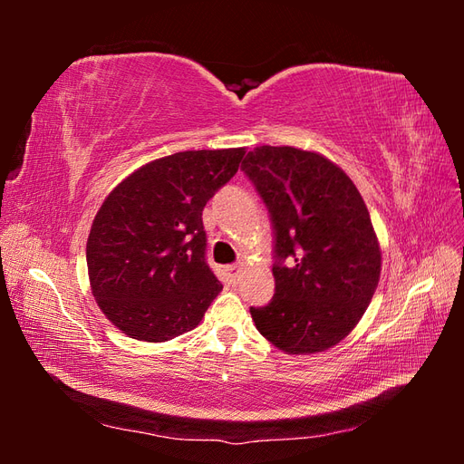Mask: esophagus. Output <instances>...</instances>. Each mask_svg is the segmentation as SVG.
<instances>
[{
	"label": "esophagus",
	"mask_w": 464,
	"mask_h": 464,
	"mask_svg": "<svg viewBox=\"0 0 464 464\" xmlns=\"http://www.w3.org/2000/svg\"><path fill=\"white\" fill-rule=\"evenodd\" d=\"M224 271H227V276H228L230 280H236V278H237V273H240V269H237V265H228Z\"/></svg>",
	"instance_id": "34e87169"
}]
</instances>
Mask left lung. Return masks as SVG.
<instances>
[{
	"label": "left lung",
	"mask_w": 464,
	"mask_h": 464,
	"mask_svg": "<svg viewBox=\"0 0 464 464\" xmlns=\"http://www.w3.org/2000/svg\"><path fill=\"white\" fill-rule=\"evenodd\" d=\"M242 170L275 230V296L249 307L251 317L283 353H323L356 327L379 283L382 249L368 207L353 179L312 150L263 145Z\"/></svg>",
	"instance_id": "8db88e82"
}]
</instances>
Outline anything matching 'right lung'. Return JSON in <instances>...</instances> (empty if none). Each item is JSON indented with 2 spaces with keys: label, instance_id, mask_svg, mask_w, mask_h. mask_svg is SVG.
Segmentation results:
<instances>
[{
  "label": "right lung",
  "instance_id": "add662e5",
  "mask_svg": "<svg viewBox=\"0 0 464 464\" xmlns=\"http://www.w3.org/2000/svg\"><path fill=\"white\" fill-rule=\"evenodd\" d=\"M244 154L184 150L152 160L98 208L87 240L91 290L121 333L164 343L199 325L222 290L205 259L203 208Z\"/></svg>",
  "mask_w": 464,
  "mask_h": 464
}]
</instances>
